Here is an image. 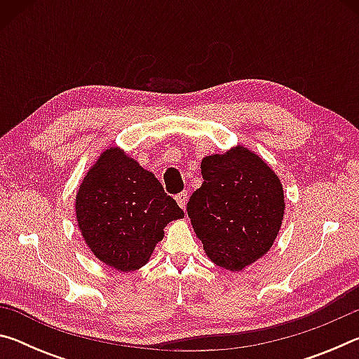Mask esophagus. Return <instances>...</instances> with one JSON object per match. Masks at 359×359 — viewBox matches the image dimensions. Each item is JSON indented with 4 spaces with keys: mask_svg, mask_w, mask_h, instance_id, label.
I'll list each match as a JSON object with an SVG mask.
<instances>
[{
    "mask_svg": "<svg viewBox=\"0 0 359 359\" xmlns=\"http://www.w3.org/2000/svg\"><path fill=\"white\" fill-rule=\"evenodd\" d=\"M175 201H177V204L180 205L182 209H185V205H187V201H188V194L185 193V191H182V193H179L177 196H175Z\"/></svg>",
    "mask_w": 359,
    "mask_h": 359,
    "instance_id": "1",
    "label": "esophagus"
}]
</instances>
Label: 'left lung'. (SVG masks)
I'll return each mask as SVG.
<instances>
[{"label":"left lung","mask_w":359,"mask_h":359,"mask_svg":"<svg viewBox=\"0 0 359 359\" xmlns=\"http://www.w3.org/2000/svg\"><path fill=\"white\" fill-rule=\"evenodd\" d=\"M203 185L187 212L212 263L241 272L271 250L282 228L280 177L253 150L234 145L201 161Z\"/></svg>","instance_id":"obj_1"}]
</instances>
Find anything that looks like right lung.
<instances>
[{
    "label": "right lung",
    "instance_id": "obj_1",
    "mask_svg": "<svg viewBox=\"0 0 359 359\" xmlns=\"http://www.w3.org/2000/svg\"><path fill=\"white\" fill-rule=\"evenodd\" d=\"M74 210L90 252L118 272L147 264L166 224L184 218L155 174L118 145L101 151L85 172Z\"/></svg>",
    "mask_w": 359,
    "mask_h": 359
}]
</instances>
